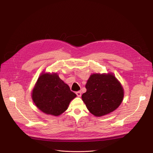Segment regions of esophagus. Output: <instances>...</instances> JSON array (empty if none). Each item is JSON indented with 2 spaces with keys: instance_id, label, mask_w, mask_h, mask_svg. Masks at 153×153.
I'll use <instances>...</instances> for the list:
<instances>
[{
  "instance_id": "esophagus-1",
  "label": "esophagus",
  "mask_w": 153,
  "mask_h": 153,
  "mask_svg": "<svg viewBox=\"0 0 153 153\" xmlns=\"http://www.w3.org/2000/svg\"><path fill=\"white\" fill-rule=\"evenodd\" d=\"M76 94L77 97H81V91H77V92H76Z\"/></svg>"
}]
</instances>
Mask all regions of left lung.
Returning a JSON list of instances; mask_svg holds the SVG:
<instances>
[{"label":"left lung","mask_w":153,"mask_h":153,"mask_svg":"<svg viewBox=\"0 0 153 153\" xmlns=\"http://www.w3.org/2000/svg\"><path fill=\"white\" fill-rule=\"evenodd\" d=\"M82 99L92 114L101 117L116 110L122 102L123 89L114 74H94L85 85Z\"/></svg>","instance_id":"1"}]
</instances>
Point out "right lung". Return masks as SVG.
Masks as SVG:
<instances>
[{
    "label": "right lung",
    "mask_w": 153,
    "mask_h": 153,
    "mask_svg": "<svg viewBox=\"0 0 153 153\" xmlns=\"http://www.w3.org/2000/svg\"><path fill=\"white\" fill-rule=\"evenodd\" d=\"M76 94L56 73H43L32 91L36 106L47 115L58 116L65 111Z\"/></svg>",
    "instance_id": "1"
}]
</instances>
